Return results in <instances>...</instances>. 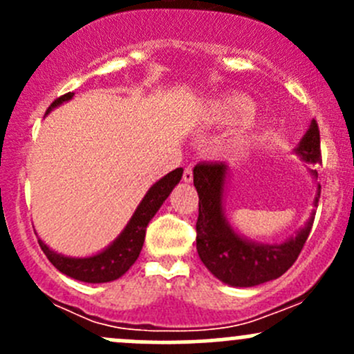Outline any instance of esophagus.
I'll return each mask as SVG.
<instances>
[{
    "label": "esophagus",
    "instance_id": "34e87169",
    "mask_svg": "<svg viewBox=\"0 0 354 354\" xmlns=\"http://www.w3.org/2000/svg\"><path fill=\"white\" fill-rule=\"evenodd\" d=\"M183 181H185V183H192V181H194V169H192V166L185 167Z\"/></svg>",
    "mask_w": 354,
    "mask_h": 354
}]
</instances>
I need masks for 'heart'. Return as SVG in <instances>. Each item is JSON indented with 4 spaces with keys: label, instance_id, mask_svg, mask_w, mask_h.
<instances>
[{
    "label": "heart",
    "instance_id": "1",
    "mask_svg": "<svg viewBox=\"0 0 354 354\" xmlns=\"http://www.w3.org/2000/svg\"><path fill=\"white\" fill-rule=\"evenodd\" d=\"M253 113V104L248 97L240 94L227 95L221 101L214 102L209 109L210 120L221 124L240 123Z\"/></svg>",
    "mask_w": 354,
    "mask_h": 354
}]
</instances>
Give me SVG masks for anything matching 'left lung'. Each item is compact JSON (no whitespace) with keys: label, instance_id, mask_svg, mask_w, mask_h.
Returning a JSON list of instances; mask_svg holds the SVG:
<instances>
[{"label":"left lung","instance_id":"8db88e82","mask_svg":"<svg viewBox=\"0 0 354 354\" xmlns=\"http://www.w3.org/2000/svg\"><path fill=\"white\" fill-rule=\"evenodd\" d=\"M295 152L308 164H322L319 124L313 120ZM317 176V171H312ZM227 166L200 162L194 167L198 194L197 252L203 266L219 281L236 288H252L277 279L296 262L313 224V214L295 238L279 245H262L240 236L224 217L223 195ZM320 185L313 205H319Z\"/></svg>","mask_w":354,"mask_h":354}]
</instances>
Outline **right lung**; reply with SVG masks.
Returning <instances> with one entry per match:
<instances>
[{"label":"right lung","instance_id":"add662e5","mask_svg":"<svg viewBox=\"0 0 354 354\" xmlns=\"http://www.w3.org/2000/svg\"><path fill=\"white\" fill-rule=\"evenodd\" d=\"M73 97V92L62 95L56 99L51 106H49L48 113L56 106L63 104V102L70 101ZM181 176H183V169L171 171L166 176L160 178L157 183L149 188L145 194L144 200L138 203L137 210L128 221L127 227L121 231L120 236L111 243L108 248L102 250L101 253L92 257H85V259H73V257H65L62 253H56L49 248L42 240H39L42 252L49 259V262L59 270V272L66 274V276L73 277L77 281H84V283H109V281L118 279L123 276L128 269L135 263V260L140 255V250L144 246L145 240V230L147 224L151 223L152 217L162 205V202L169 197L173 188L180 183Z\"/></svg>","mask_w":354,"mask_h":354}]
</instances>
